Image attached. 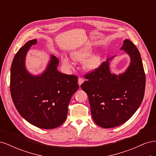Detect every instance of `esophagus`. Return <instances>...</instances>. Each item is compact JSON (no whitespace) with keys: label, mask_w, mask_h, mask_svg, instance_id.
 Listing matches in <instances>:
<instances>
[{"label":"esophagus","mask_w":156,"mask_h":156,"mask_svg":"<svg viewBox=\"0 0 156 156\" xmlns=\"http://www.w3.org/2000/svg\"><path fill=\"white\" fill-rule=\"evenodd\" d=\"M84 81V79L83 78L79 77V79H78V84H79V86L81 85V84Z\"/></svg>","instance_id":"obj_1"}]
</instances>
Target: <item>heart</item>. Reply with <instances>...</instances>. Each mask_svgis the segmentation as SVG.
<instances>
[{"mask_svg":"<svg viewBox=\"0 0 156 156\" xmlns=\"http://www.w3.org/2000/svg\"><path fill=\"white\" fill-rule=\"evenodd\" d=\"M91 54V49L89 46L86 45L83 48L79 49L77 51H74L72 53V58L77 61H83L85 60L88 56H89ZM62 61L63 64L66 66L68 68H72V64L70 60L67 56H64L62 57ZM99 63H100V58L96 55L92 56L86 61V66L89 69H94L96 68Z\"/></svg>","mask_w":156,"mask_h":156,"instance_id":"b5f03b06","label":"heart"}]
</instances>
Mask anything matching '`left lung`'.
<instances>
[{
  "label": "left lung",
  "mask_w": 156,
  "mask_h": 156,
  "mask_svg": "<svg viewBox=\"0 0 156 156\" xmlns=\"http://www.w3.org/2000/svg\"><path fill=\"white\" fill-rule=\"evenodd\" d=\"M121 49L131 58L124 73L112 74L108 58L84 75L87 81L81 85L88 95L94 122L103 128L125 123L138 109L144 95L146 77L138 49L127 39Z\"/></svg>",
  "instance_id": "left-lung-1"
}]
</instances>
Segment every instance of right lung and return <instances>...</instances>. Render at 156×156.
I'll return each mask as SVG.
<instances>
[{
  "label": "right lung",
  "instance_id": "right-lung-1",
  "mask_svg": "<svg viewBox=\"0 0 156 156\" xmlns=\"http://www.w3.org/2000/svg\"><path fill=\"white\" fill-rule=\"evenodd\" d=\"M37 40H30L14 56L10 72V92L17 111L30 124L42 129H54L66 119L71 98L79 88L76 75L59 72L58 59L51 56L45 72L33 76L27 72V51Z\"/></svg>",
  "mask_w": 156,
  "mask_h": 156
}]
</instances>
